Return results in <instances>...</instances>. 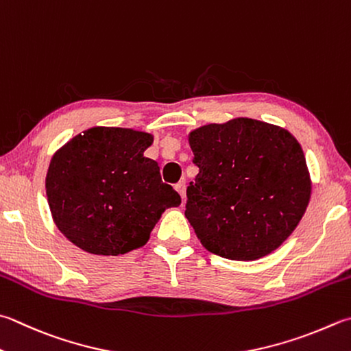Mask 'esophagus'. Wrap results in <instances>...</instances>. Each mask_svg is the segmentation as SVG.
Returning <instances> with one entry per match:
<instances>
[{
  "label": "esophagus",
  "instance_id": "obj_1",
  "mask_svg": "<svg viewBox=\"0 0 351 351\" xmlns=\"http://www.w3.org/2000/svg\"><path fill=\"white\" fill-rule=\"evenodd\" d=\"M176 191H177L178 194H180V197H182V200H183V202L186 200V182H184V180L178 182V183L176 184Z\"/></svg>",
  "mask_w": 351,
  "mask_h": 351
}]
</instances>
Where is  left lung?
<instances>
[{
    "mask_svg": "<svg viewBox=\"0 0 351 351\" xmlns=\"http://www.w3.org/2000/svg\"><path fill=\"white\" fill-rule=\"evenodd\" d=\"M198 174L184 215L209 252L252 261L280 247L312 193L301 145L287 130L249 117L189 133Z\"/></svg>",
    "mask_w": 351,
    "mask_h": 351,
    "instance_id": "left-lung-1",
    "label": "left lung"
}]
</instances>
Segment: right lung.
Instances as JSON below:
<instances>
[{
	"label": "right lung",
	"instance_id": "right-lung-1",
	"mask_svg": "<svg viewBox=\"0 0 351 351\" xmlns=\"http://www.w3.org/2000/svg\"><path fill=\"white\" fill-rule=\"evenodd\" d=\"M153 136L95 127L51 157L45 193L53 221L69 240L95 255H122L149 240L165 209L182 198L162 182L160 168L143 153Z\"/></svg>",
	"mask_w": 351,
	"mask_h": 351
}]
</instances>
